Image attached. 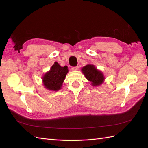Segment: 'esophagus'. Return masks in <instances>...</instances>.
<instances>
[{
  "instance_id": "obj_1",
  "label": "esophagus",
  "mask_w": 148,
  "mask_h": 148,
  "mask_svg": "<svg viewBox=\"0 0 148 148\" xmlns=\"http://www.w3.org/2000/svg\"><path fill=\"white\" fill-rule=\"evenodd\" d=\"M78 66H73V67H72V68H71V70H73V71H77L78 70Z\"/></svg>"
}]
</instances>
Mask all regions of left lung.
Wrapping results in <instances>:
<instances>
[{
    "mask_svg": "<svg viewBox=\"0 0 148 148\" xmlns=\"http://www.w3.org/2000/svg\"><path fill=\"white\" fill-rule=\"evenodd\" d=\"M82 71L88 81L91 82L94 86H99L104 83V76L102 71L97 70L94 65L89 64L82 69Z\"/></svg>",
    "mask_w": 148,
    "mask_h": 148,
    "instance_id": "left-lung-1",
    "label": "left lung"
}]
</instances>
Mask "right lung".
Instances as JSON below:
<instances>
[{"label":"right lung","instance_id":"right-lung-1","mask_svg":"<svg viewBox=\"0 0 148 148\" xmlns=\"http://www.w3.org/2000/svg\"><path fill=\"white\" fill-rule=\"evenodd\" d=\"M68 72L67 66H61L56 62L51 66V70L43 76L42 82L44 87L51 91H59L61 89Z\"/></svg>","mask_w":148,"mask_h":148}]
</instances>
